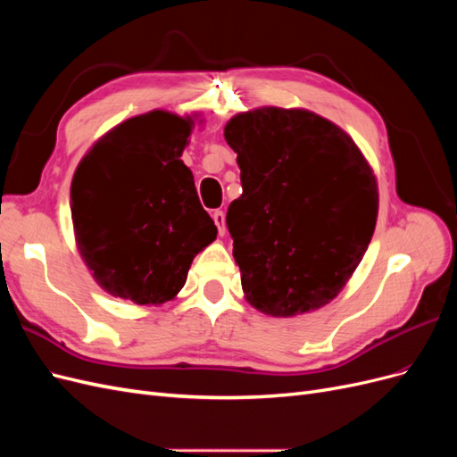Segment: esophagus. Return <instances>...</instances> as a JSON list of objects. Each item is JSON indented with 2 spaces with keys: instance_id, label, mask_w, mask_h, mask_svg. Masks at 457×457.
Masks as SVG:
<instances>
[{
  "instance_id": "esophagus-1",
  "label": "esophagus",
  "mask_w": 457,
  "mask_h": 457,
  "mask_svg": "<svg viewBox=\"0 0 457 457\" xmlns=\"http://www.w3.org/2000/svg\"><path fill=\"white\" fill-rule=\"evenodd\" d=\"M213 220H215V225H217L219 237H225V232H227V220H225V213H223V212H215V213H213Z\"/></svg>"
}]
</instances>
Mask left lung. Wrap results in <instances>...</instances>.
Instances as JSON below:
<instances>
[{"instance_id": "8db88e82", "label": "left lung", "mask_w": 457, "mask_h": 457, "mask_svg": "<svg viewBox=\"0 0 457 457\" xmlns=\"http://www.w3.org/2000/svg\"><path fill=\"white\" fill-rule=\"evenodd\" d=\"M242 196L227 213L245 301L289 318L339 295L376 230L379 192L351 135L305 108L232 116Z\"/></svg>"}]
</instances>
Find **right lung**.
Masks as SVG:
<instances>
[{"instance_id": "add662e5", "label": "right lung", "mask_w": 457, "mask_h": 457, "mask_svg": "<svg viewBox=\"0 0 457 457\" xmlns=\"http://www.w3.org/2000/svg\"><path fill=\"white\" fill-rule=\"evenodd\" d=\"M200 114L150 110L106 131L79 160L71 185L76 247L93 280L137 305L181 292L217 238L195 175L181 156Z\"/></svg>"}]
</instances>
